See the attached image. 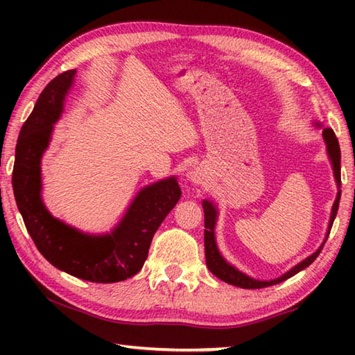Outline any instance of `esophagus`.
<instances>
[{
  "mask_svg": "<svg viewBox=\"0 0 355 355\" xmlns=\"http://www.w3.org/2000/svg\"><path fill=\"white\" fill-rule=\"evenodd\" d=\"M189 178L192 180L194 183H199L200 182V173L199 172H189Z\"/></svg>",
  "mask_w": 355,
  "mask_h": 355,
  "instance_id": "34e87169",
  "label": "esophagus"
}]
</instances>
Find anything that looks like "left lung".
<instances>
[{"mask_svg":"<svg viewBox=\"0 0 355 355\" xmlns=\"http://www.w3.org/2000/svg\"><path fill=\"white\" fill-rule=\"evenodd\" d=\"M316 125H320V123H316ZM322 137H324V142H326V146H327V155H329L330 163H332L334 177H335L336 186H338V192H336V199H335L334 207H332V214H330L327 235H326V239H324V243L321 244V248L318 249L316 252H313V254H311L310 257L305 258V260L297 263L296 266L290 269V271L285 272L284 275H280L279 279H274V280L252 279V277H249V275H245L244 272L238 271V269L235 266H232L230 263H227L225 258L220 255V252L218 249V244H216V236H214L216 219H218V208H216L213 202L203 200L202 207H203V213H205V238H203V239H205V258H207L208 269L216 275V277L224 280L225 284L235 285V286H239V288H245V290H257V288H266V286H271V285H277V284H280V282L293 277L294 274H297L299 271H302V269L310 266V264L316 260V257L320 255V252L322 250V245L326 244L327 238H329L330 228H332L336 211H338L340 197H341V189H340V186H341L340 144H338V139H336V136H335L332 128H324L322 130Z\"/></svg>","mask_w":355,"mask_h":355,"instance_id":"left-lung-1","label":"left lung"}]
</instances>
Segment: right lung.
<instances>
[{"instance_id":"right-lung-1","label":"right lung","mask_w":355,"mask_h":355,"mask_svg":"<svg viewBox=\"0 0 355 355\" xmlns=\"http://www.w3.org/2000/svg\"><path fill=\"white\" fill-rule=\"evenodd\" d=\"M75 73L76 70H67L48 83L23 123L15 147L12 186L28 233L53 266L87 282L114 284L141 271L155 232L177 205L182 189L175 177L146 186L119 225L105 235L83 233L50 214L40 196V159L50 144L53 123L61 117Z\"/></svg>"}]
</instances>
